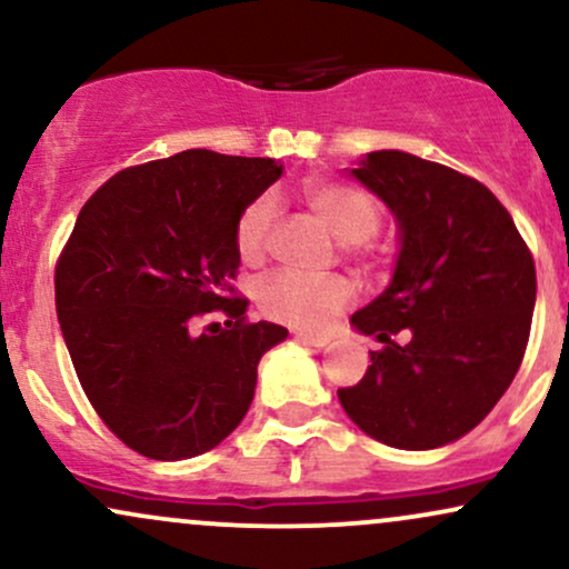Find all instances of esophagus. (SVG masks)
Wrapping results in <instances>:
<instances>
[{
    "mask_svg": "<svg viewBox=\"0 0 569 569\" xmlns=\"http://www.w3.org/2000/svg\"><path fill=\"white\" fill-rule=\"evenodd\" d=\"M293 337L302 339V342H307V345H312V348H326V345L331 342V337H326V335H310V331H302V329L293 331Z\"/></svg>",
    "mask_w": 569,
    "mask_h": 569,
    "instance_id": "34e87169",
    "label": "esophagus"
}]
</instances>
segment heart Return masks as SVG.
<instances>
[{"instance_id": "obj_1", "label": "heart", "mask_w": 569, "mask_h": 569, "mask_svg": "<svg viewBox=\"0 0 569 569\" xmlns=\"http://www.w3.org/2000/svg\"><path fill=\"white\" fill-rule=\"evenodd\" d=\"M305 200L310 202L318 219L329 227L339 243L361 248L380 230V206L367 189L339 181H312L305 187ZM272 224H276V202L267 194L251 200L234 221V251L246 264L262 262L270 246ZM356 293L350 278L326 276L310 278L299 272H272L257 289L259 310L267 318L297 329H323L335 321Z\"/></svg>"}]
</instances>
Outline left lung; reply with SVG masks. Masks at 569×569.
I'll return each instance as SVG.
<instances>
[{"label": "left lung", "instance_id": "1", "mask_svg": "<svg viewBox=\"0 0 569 569\" xmlns=\"http://www.w3.org/2000/svg\"><path fill=\"white\" fill-rule=\"evenodd\" d=\"M350 173L396 213L401 253L388 289L350 318L385 348L339 403L388 447H443L485 420L521 367L532 253L502 202L441 162L382 149ZM403 328L412 337L398 346L389 335Z\"/></svg>", "mask_w": 569, "mask_h": 569}]
</instances>
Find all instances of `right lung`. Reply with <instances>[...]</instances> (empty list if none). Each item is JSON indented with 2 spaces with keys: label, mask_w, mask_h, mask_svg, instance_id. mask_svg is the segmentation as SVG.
<instances>
[{
  "label": "right lung",
  "mask_w": 569,
  "mask_h": 569,
  "mask_svg": "<svg viewBox=\"0 0 569 569\" xmlns=\"http://www.w3.org/2000/svg\"><path fill=\"white\" fill-rule=\"evenodd\" d=\"M283 166L187 149L120 171L82 206L56 264V312L98 417L152 460H187L246 417L257 367L289 331L234 297V221ZM206 311L224 327L193 321Z\"/></svg>",
  "instance_id": "1"
}]
</instances>
